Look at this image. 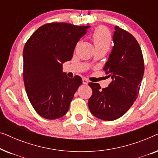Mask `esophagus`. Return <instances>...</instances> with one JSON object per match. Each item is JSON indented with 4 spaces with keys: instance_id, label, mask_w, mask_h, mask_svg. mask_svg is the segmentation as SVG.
Returning a JSON list of instances; mask_svg holds the SVG:
<instances>
[{
    "instance_id": "1",
    "label": "esophagus",
    "mask_w": 158,
    "mask_h": 158,
    "mask_svg": "<svg viewBox=\"0 0 158 158\" xmlns=\"http://www.w3.org/2000/svg\"><path fill=\"white\" fill-rule=\"evenodd\" d=\"M83 83L85 84V85H87V84L88 83V79L86 78H83Z\"/></svg>"
}]
</instances>
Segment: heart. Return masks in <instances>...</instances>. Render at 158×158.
<instances>
[{"label": "heart", "mask_w": 158, "mask_h": 158, "mask_svg": "<svg viewBox=\"0 0 158 158\" xmlns=\"http://www.w3.org/2000/svg\"><path fill=\"white\" fill-rule=\"evenodd\" d=\"M93 40L96 49H109L111 44V36L109 30L104 27H99L93 34Z\"/></svg>", "instance_id": "b5f03b06"}]
</instances>
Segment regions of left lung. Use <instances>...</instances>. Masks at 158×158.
<instances>
[{
	"mask_svg": "<svg viewBox=\"0 0 158 158\" xmlns=\"http://www.w3.org/2000/svg\"><path fill=\"white\" fill-rule=\"evenodd\" d=\"M113 40V49L103 68L111 83L102 89L98 83H88L93 91L88 99L90 111L104 121L117 119L133 105L144 71L142 49L130 33L116 26Z\"/></svg>",
	"mask_w": 158,
	"mask_h": 158,
	"instance_id": "8db88e82",
	"label": "left lung"
}]
</instances>
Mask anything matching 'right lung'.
I'll list each match as a JSON object with an SVG mask.
<instances>
[{"mask_svg":"<svg viewBox=\"0 0 158 158\" xmlns=\"http://www.w3.org/2000/svg\"><path fill=\"white\" fill-rule=\"evenodd\" d=\"M88 27L48 23L36 29L26 42L23 52L25 89L32 106L42 117L56 119L68 112L82 78L78 75L68 77L62 73V63L72 59L77 42Z\"/></svg>","mask_w":158,"mask_h":158,"instance_id":"1","label":"right lung"}]
</instances>
